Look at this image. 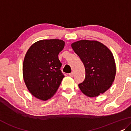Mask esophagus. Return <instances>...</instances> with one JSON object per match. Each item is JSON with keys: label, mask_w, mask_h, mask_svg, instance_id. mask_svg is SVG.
<instances>
[{"label": "esophagus", "mask_w": 131, "mask_h": 131, "mask_svg": "<svg viewBox=\"0 0 131 131\" xmlns=\"http://www.w3.org/2000/svg\"><path fill=\"white\" fill-rule=\"evenodd\" d=\"M69 75L70 77H73V75H74V72H72L71 73H69Z\"/></svg>", "instance_id": "esophagus-1"}]
</instances>
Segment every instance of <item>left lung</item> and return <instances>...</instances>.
<instances>
[{
  "label": "left lung",
  "instance_id": "obj_1",
  "mask_svg": "<svg viewBox=\"0 0 131 131\" xmlns=\"http://www.w3.org/2000/svg\"><path fill=\"white\" fill-rule=\"evenodd\" d=\"M85 69V78L78 85L90 97L99 96L109 88L116 75V64L111 51L100 42L82 40L71 45Z\"/></svg>",
  "mask_w": 131,
  "mask_h": 131
}]
</instances>
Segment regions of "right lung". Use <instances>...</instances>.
<instances>
[{"label": "right lung", "instance_id": "obj_1", "mask_svg": "<svg viewBox=\"0 0 131 131\" xmlns=\"http://www.w3.org/2000/svg\"><path fill=\"white\" fill-rule=\"evenodd\" d=\"M65 46L62 40H42L29 48L23 62V78L33 96L46 101L52 97L65 77L58 54Z\"/></svg>", "mask_w": 131, "mask_h": 131}]
</instances>
